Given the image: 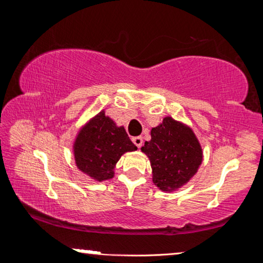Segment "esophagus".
<instances>
[{"label":"esophagus","instance_id":"esophagus-1","mask_svg":"<svg viewBox=\"0 0 263 263\" xmlns=\"http://www.w3.org/2000/svg\"><path fill=\"white\" fill-rule=\"evenodd\" d=\"M133 144H135L138 148H140L142 146V137H135L132 139Z\"/></svg>","mask_w":263,"mask_h":263}]
</instances>
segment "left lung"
Returning a JSON list of instances; mask_svg holds the SVG:
<instances>
[{
  "mask_svg": "<svg viewBox=\"0 0 263 263\" xmlns=\"http://www.w3.org/2000/svg\"><path fill=\"white\" fill-rule=\"evenodd\" d=\"M151 137L141 151L151 161L154 184L162 191L181 188L197 173L203 160L202 147L194 131L166 117L152 128Z\"/></svg>",
  "mask_w": 263,
  "mask_h": 263,
  "instance_id": "obj_1",
  "label": "left lung"
}]
</instances>
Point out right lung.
<instances>
[{"mask_svg":"<svg viewBox=\"0 0 263 263\" xmlns=\"http://www.w3.org/2000/svg\"><path fill=\"white\" fill-rule=\"evenodd\" d=\"M73 149L80 171L102 182L112 179L115 164L125 152L136 151L137 146L124 126H117L101 111L80 130Z\"/></svg>","mask_w":263,"mask_h":263,"instance_id":"1","label":"right lung"}]
</instances>
